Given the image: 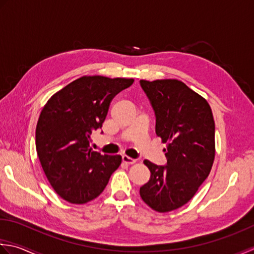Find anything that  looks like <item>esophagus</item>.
<instances>
[{
  "mask_svg": "<svg viewBox=\"0 0 254 254\" xmlns=\"http://www.w3.org/2000/svg\"><path fill=\"white\" fill-rule=\"evenodd\" d=\"M122 160H123V162L126 164H133L134 162H136V160L130 158V157H128V156H123Z\"/></svg>",
  "mask_w": 254,
  "mask_h": 254,
  "instance_id": "34e87169",
  "label": "esophagus"
}]
</instances>
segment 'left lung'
Wrapping results in <instances>:
<instances>
[{
  "mask_svg": "<svg viewBox=\"0 0 254 254\" xmlns=\"http://www.w3.org/2000/svg\"><path fill=\"white\" fill-rule=\"evenodd\" d=\"M156 114V133L167 144V165L149 160V182L142 200L159 213L178 209L193 198L209 175L215 159V122L203 96L177 79L140 80Z\"/></svg>",
  "mask_w": 254,
  "mask_h": 254,
  "instance_id": "1",
  "label": "left lung"
}]
</instances>
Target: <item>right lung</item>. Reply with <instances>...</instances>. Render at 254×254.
Returning a JSON list of instances; mask_svg holds the SVG:
<instances>
[{
  "mask_svg": "<svg viewBox=\"0 0 254 254\" xmlns=\"http://www.w3.org/2000/svg\"><path fill=\"white\" fill-rule=\"evenodd\" d=\"M133 79L84 75L51 96L36 126L41 167L61 198L85 204L96 198L122 163L90 148L92 131L104 123L112 100Z\"/></svg>",
  "mask_w": 254,
  "mask_h": 254,
  "instance_id": "add662e5",
  "label": "right lung"
}]
</instances>
